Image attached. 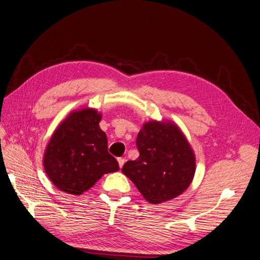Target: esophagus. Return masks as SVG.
I'll return each instance as SVG.
<instances>
[{
	"label": "esophagus",
	"mask_w": 260,
	"mask_h": 260,
	"mask_svg": "<svg viewBox=\"0 0 260 260\" xmlns=\"http://www.w3.org/2000/svg\"><path fill=\"white\" fill-rule=\"evenodd\" d=\"M124 162H125V159H123V157H119V159H118V163H119V167L120 168L123 167Z\"/></svg>",
	"instance_id": "34e87169"
}]
</instances>
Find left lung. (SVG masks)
I'll list each match as a JSON object with an SVG mask.
<instances>
[{
    "mask_svg": "<svg viewBox=\"0 0 260 260\" xmlns=\"http://www.w3.org/2000/svg\"><path fill=\"white\" fill-rule=\"evenodd\" d=\"M139 157L124 163L122 172L149 203L179 196L195 174V155L183 132L171 121L144 123L137 137Z\"/></svg>",
    "mask_w": 260,
    "mask_h": 260,
    "instance_id": "left-lung-1",
    "label": "left lung"
}]
</instances>
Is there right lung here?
<instances>
[{"label":"right lung","mask_w":260,"mask_h":260,"mask_svg":"<svg viewBox=\"0 0 260 260\" xmlns=\"http://www.w3.org/2000/svg\"><path fill=\"white\" fill-rule=\"evenodd\" d=\"M101 113L92 108L73 111L57 126L44 154V169L60 191L80 195L101 176L117 172L119 164L108 152L100 129Z\"/></svg>","instance_id":"add662e5"}]
</instances>
